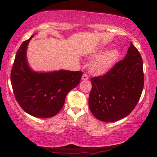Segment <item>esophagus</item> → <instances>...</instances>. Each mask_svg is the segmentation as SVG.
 <instances>
[{
  "instance_id": "34e87169",
  "label": "esophagus",
  "mask_w": 157,
  "mask_h": 157,
  "mask_svg": "<svg viewBox=\"0 0 157 157\" xmlns=\"http://www.w3.org/2000/svg\"><path fill=\"white\" fill-rule=\"evenodd\" d=\"M82 79H83V80H87V79H89V77L86 74H83V75L82 77Z\"/></svg>"
}]
</instances>
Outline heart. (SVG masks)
<instances>
[{
	"instance_id": "1",
	"label": "heart",
	"mask_w": 157,
	"mask_h": 157,
	"mask_svg": "<svg viewBox=\"0 0 157 157\" xmlns=\"http://www.w3.org/2000/svg\"><path fill=\"white\" fill-rule=\"evenodd\" d=\"M120 57V52L118 50L113 49L100 55L95 59L89 66V70L94 75H102L115 65Z\"/></svg>"
}]
</instances>
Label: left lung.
I'll use <instances>...</instances> for the list:
<instances>
[{
    "label": "left lung",
    "instance_id": "8db88e82",
    "mask_svg": "<svg viewBox=\"0 0 157 157\" xmlns=\"http://www.w3.org/2000/svg\"><path fill=\"white\" fill-rule=\"evenodd\" d=\"M143 60L130 43L127 55L109 71L91 78L92 89L89 106L95 118L115 122L124 118L136 107L144 86Z\"/></svg>",
    "mask_w": 157,
    "mask_h": 157
}]
</instances>
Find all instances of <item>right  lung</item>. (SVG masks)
Listing matches in <instances>:
<instances>
[{
  "label": "right lung",
  "instance_id": "add662e5",
  "mask_svg": "<svg viewBox=\"0 0 157 157\" xmlns=\"http://www.w3.org/2000/svg\"><path fill=\"white\" fill-rule=\"evenodd\" d=\"M33 36L23 41L17 50L11 71L12 86L16 100L26 113L36 118H50L62 109L66 95L78 86L82 72L32 70L26 52Z\"/></svg>",
  "mask_w": 157,
  "mask_h": 157
}]
</instances>
